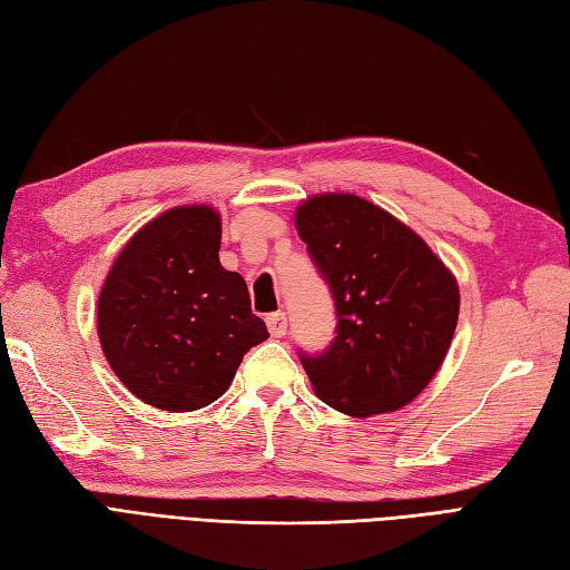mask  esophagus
Segmentation results:
<instances>
[{
    "mask_svg": "<svg viewBox=\"0 0 570 570\" xmlns=\"http://www.w3.org/2000/svg\"><path fill=\"white\" fill-rule=\"evenodd\" d=\"M266 324H268V331L273 338H283L285 331H287V316L285 312H273L266 316Z\"/></svg>",
    "mask_w": 570,
    "mask_h": 570,
    "instance_id": "esophagus-1",
    "label": "esophagus"
}]
</instances>
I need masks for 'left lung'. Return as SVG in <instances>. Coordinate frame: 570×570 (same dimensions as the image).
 Listing matches in <instances>:
<instances>
[{"mask_svg": "<svg viewBox=\"0 0 570 570\" xmlns=\"http://www.w3.org/2000/svg\"><path fill=\"white\" fill-rule=\"evenodd\" d=\"M295 225L336 307L328 348L299 353L314 394L355 419L406 406L448 355L454 275L404 222L351 193L304 200Z\"/></svg>", "mask_w": 570, "mask_h": 570, "instance_id": "left-lung-1", "label": "left lung"}]
</instances>
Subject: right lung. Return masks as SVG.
Returning a JSON list of instances; mask_svg holds the SVG:
<instances>
[{
    "instance_id": "add662e5",
    "label": "right lung",
    "mask_w": 570,
    "mask_h": 570,
    "mask_svg": "<svg viewBox=\"0 0 570 570\" xmlns=\"http://www.w3.org/2000/svg\"><path fill=\"white\" fill-rule=\"evenodd\" d=\"M210 205L166 210L125 244L99 295L101 348L145 404L184 413L227 392L246 351L268 338L244 277L219 266Z\"/></svg>"
}]
</instances>
